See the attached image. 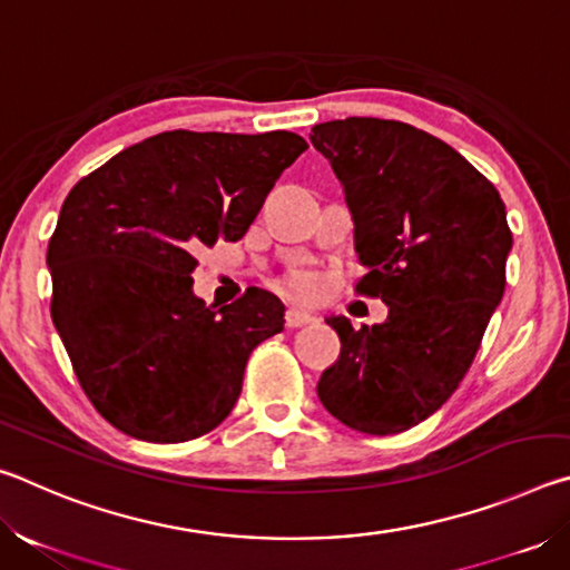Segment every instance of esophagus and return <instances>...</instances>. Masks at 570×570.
Masks as SVG:
<instances>
[{"label":"esophagus","mask_w":570,"mask_h":570,"mask_svg":"<svg viewBox=\"0 0 570 570\" xmlns=\"http://www.w3.org/2000/svg\"><path fill=\"white\" fill-rule=\"evenodd\" d=\"M284 322L288 330H298V326H306V324H314L316 320L308 312H302V308H288Z\"/></svg>","instance_id":"1"}]
</instances>
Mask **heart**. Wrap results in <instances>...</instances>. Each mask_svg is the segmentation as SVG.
I'll return each mask as SVG.
<instances>
[{
    "label": "heart",
    "mask_w": 570,
    "mask_h": 570,
    "mask_svg": "<svg viewBox=\"0 0 570 570\" xmlns=\"http://www.w3.org/2000/svg\"><path fill=\"white\" fill-rule=\"evenodd\" d=\"M322 276L314 272H304V268H296V272L286 274L284 288L296 298H314L322 292Z\"/></svg>",
    "instance_id": "1"
}]
</instances>
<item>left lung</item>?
<instances>
[{
    "mask_svg": "<svg viewBox=\"0 0 570 570\" xmlns=\"http://www.w3.org/2000/svg\"><path fill=\"white\" fill-rule=\"evenodd\" d=\"M308 138L352 210L366 268L356 292L390 306L387 320L362 330L326 320L342 352L316 392L346 428L397 435L438 412L475 360L505 292V206L455 148L407 122L332 120Z\"/></svg>",
    "mask_w": 570,
    "mask_h": 570,
    "instance_id": "8db88e82",
    "label": "left lung"
}]
</instances>
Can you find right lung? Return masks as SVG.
<instances>
[{
  "mask_svg": "<svg viewBox=\"0 0 570 570\" xmlns=\"http://www.w3.org/2000/svg\"><path fill=\"white\" fill-rule=\"evenodd\" d=\"M304 150L286 130H170L125 148L65 198L47 246L50 312L112 428L186 442L234 410L250 352L284 330V304L248 288L206 306L193 294V250L244 236Z\"/></svg>",
  "mask_w": 570,
  "mask_h": 570,
  "instance_id": "obj_1",
  "label": "right lung"
}]
</instances>
